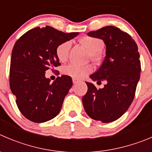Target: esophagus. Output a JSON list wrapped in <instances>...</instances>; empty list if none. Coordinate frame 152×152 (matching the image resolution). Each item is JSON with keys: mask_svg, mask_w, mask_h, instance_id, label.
<instances>
[{"mask_svg": "<svg viewBox=\"0 0 152 152\" xmlns=\"http://www.w3.org/2000/svg\"><path fill=\"white\" fill-rule=\"evenodd\" d=\"M79 82H80V81H79V79H75V78H73V84H76Z\"/></svg>", "mask_w": 152, "mask_h": 152, "instance_id": "obj_1", "label": "esophagus"}]
</instances>
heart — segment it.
<instances>
[{"label":"heart","instance_id":"1","mask_svg":"<svg viewBox=\"0 0 152 152\" xmlns=\"http://www.w3.org/2000/svg\"><path fill=\"white\" fill-rule=\"evenodd\" d=\"M80 42L88 50L90 51V54L93 58H97L99 53L101 52L103 48L102 40L95 37L85 36L80 39ZM71 45V42L67 41L57 46L56 53L60 61H64L67 60ZM63 71L67 76L76 79H82L93 71V67L88 64L82 65L76 63H70L64 67Z\"/></svg>","mask_w":152,"mask_h":152}]
</instances>
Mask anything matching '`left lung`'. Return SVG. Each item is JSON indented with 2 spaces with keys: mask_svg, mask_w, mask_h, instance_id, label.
Segmentation results:
<instances>
[{
  "mask_svg": "<svg viewBox=\"0 0 152 152\" xmlns=\"http://www.w3.org/2000/svg\"><path fill=\"white\" fill-rule=\"evenodd\" d=\"M88 35L102 39L106 46L102 66L90 77L107 84L97 89L86 82L88 91L82 103L93 120L110 123L126 113L134 98L141 71L137 45L129 34L113 26L91 31Z\"/></svg>",
  "mask_w": 152,
  "mask_h": 152,
  "instance_id": "1",
  "label": "left lung"
}]
</instances>
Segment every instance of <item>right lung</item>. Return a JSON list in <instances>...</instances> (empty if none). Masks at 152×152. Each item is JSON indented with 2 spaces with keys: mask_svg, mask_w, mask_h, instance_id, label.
Masks as SVG:
<instances>
[{
  "mask_svg": "<svg viewBox=\"0 0 152 152\" xmlns=\"http://www.w3.org/2000/svg\"><path fill=\"white\" fill-rule=\"evenodd\" d=\"M79 32L65 33L50 26L35 27L17 40L12 51L10 85L20 113L34 123L56 117L72 87L71 77L62 75L53 83L45 71L59 66L57 46Z\"/></svg>",
  "mask_w": 152,
  "mask_h": 152,
  "instance_id": "right-lung-1",
  "label": "right lung"
}]
</instances>
